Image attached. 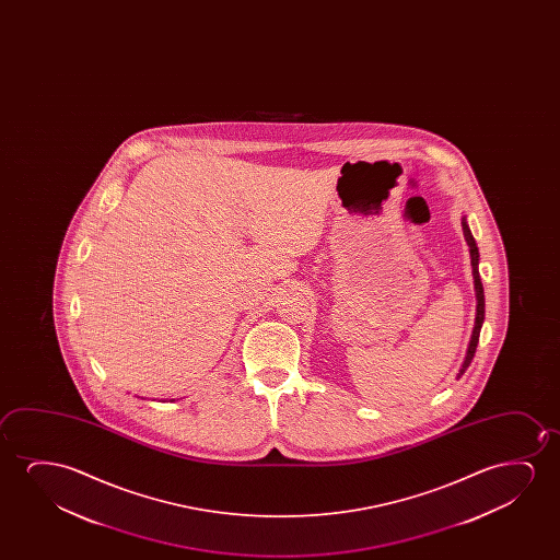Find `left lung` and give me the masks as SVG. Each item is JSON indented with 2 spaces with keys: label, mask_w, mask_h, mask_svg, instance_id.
Returning a JSON list of instances; mask_svg holds the SVG:
<instances>
[{
  "label": "left lung",
  "mask_w": 560,
  "mask_h": 560,
  "mask_svg": "<svg viewBox=\"0 0 560 560\" xmlns=\"http://www.w3.org/2000/svg\"><path fill=\"white\" fill-rule=\"evenodd\" d=\"M460 225H463V235H465V241H467L468 245V253H470V266H472V279H475L476 317L475 329H472L470 342H468L467 355H465V361H463V365H460L457 378H460V375L467 371L468 365H470V361L475 358L476 346H478V338H480V329H482L483 314H486L482 279H480V271H478L480 253H478V246H476L475 237H472V233H470V228H468L467 218H465V215H463V220H460Z\"/></svg>",
  "instance_id": "obj_1"
}]
</instances>
